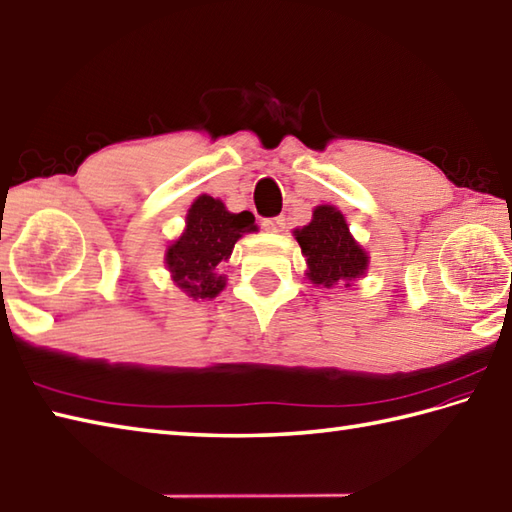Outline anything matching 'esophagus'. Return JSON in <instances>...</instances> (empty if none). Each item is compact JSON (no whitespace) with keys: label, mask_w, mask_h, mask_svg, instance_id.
Returning <instances> with one entry per match:
<instances>
[{"label":"esophagus","mask_w":512,"mask_h":512,"mask_svg":"<svg viewBox=\"0 0 512 512\" xmlns=\"http://www.w3.org/2000/svg\"><path fill=\"white\" fill-rule=\"evenodd\" d=\"M263 227L267 229V232H274V234H278V232H283V229H285V216H274V218H265V221H263Z\"/></svg>","instance_id":"esophagus-1"}]
</instances>
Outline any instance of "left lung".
Wrapping results in <instances>:
<instances>
[{"label":"left lung","instance_id":"8db88e82","mask_svg":"<svg viewBox=\"0 0 512 512\" xmlns=\"http://www.w3.org/2000/svg\"><path fill=\"white\" fill-rule=\"evenodd\" d=\"M307 258V278L316 287L333 289L367 274L369 256L351 236L349 225L333 205H318L311 223L294 232Z\"/></svg>","mask_w":512,"mask_h":512}]
</instances>
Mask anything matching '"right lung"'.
<instances>
[{
	"mask_svg": "<svg viewBox=\"0 0 512 512\" xmlns=\"http://www.w3.org/2000/svg\"><path fill=\"white\" fill-rule=\"evenodd\" d=\"M247 232H256L252 212L232 214L218 198L198 196L187 210L183 234L165 252V265L176 287L194 300L216 298L225 287L218 267Z\"/></svg>",
	"mask_w": 512,
	"mask_h": 512,
	"instance_id": "add662e5",
	"label": "right lung"
}]
</instances>
